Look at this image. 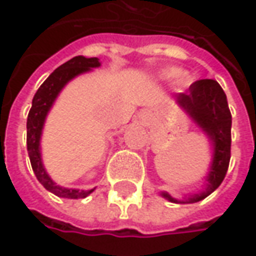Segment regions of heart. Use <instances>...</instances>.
<instances>
[{"label":"heart","mask_w":256,"mask_h":256,"mask_svg":"<svg viewBox=\"0 0 256 256\" xmlns=\"http://www.w3.org/2000/svg\"><path fill=\"white\" fill-rule=\"evenodd\" d=\"M176 80L174 84H176V88H178V89H183L186 86H188L190 82H192V79H190V76H188V73H186V72H180L178 69H176V68H168V69H164V70H161L158 73V79L160 80H172V79Z\"/></svg>","instance_id":"b5f03b06"}]
</instances>
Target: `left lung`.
<instances>
[{
  "label": "left lung",
  "mask_w": 256,
  "mask_h": 256,
  "mask_svg": "<svg viewBox=\"0 0 256 256\" xmlns=\"http://www.w3.org/2000/svg\"><path fill=\"white\" fill-rule=\"evenodd\" d=\"M178 108L198 125L208 136L212 148V161L203 190L177 198L167 192L160 194L172 203H196L212 194L224 182L230 160V128L232 115L220 84L213 79H202L188 88L186 94L172 96Z\"/></svg>",
  "instance_id": "8db88e82"
}]
</instances>
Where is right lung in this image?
Here are the masks:
<instances>
[{"label":"right lung","instance_id":"obj_1","mask_svg":"<svg viewBox=\"0 0 256 256\" xmlns=\"http://www.w3.org/2000/svg\"><path fill=\"white\" fill-rule=\"evenodd\" d=\"M100 66V62L98 58H84L76 56L69 62L63 63L53 72L43 84L38 88L36 95L32 98V109L28 112L27 118V151L32 162V172L36 174L37 180L43 184L46 190L56 194L58 198H84L89 196L95 188L90 190H79V188H68L63 186L54 183V180L46 172L43 158H42V135L44 122L50 109L53 106L54 100L60 95L62 89L74 79L79 74H84L86 72H90L95 68Z\"/></svg>","mask_w":256,"mask_h":256}]
</instances>
